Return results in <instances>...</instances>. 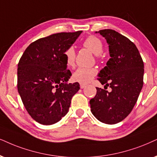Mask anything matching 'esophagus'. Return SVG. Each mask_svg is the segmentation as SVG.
I'll return each instance as SVG.
<instances>
[{"label": "esophagus", "instance_id": "34e87169", "mask_svg": "<svg viewBox=\"0 0 157 157\" xmlns=\"http://www.w3.org/2000/svg\"><path fill=\"white\" fill-rule=\"evenodd\" d=\"M86 86V85H85V84H80V88L81 89H83L85 88V87Z\"/></svg>", "mask_w": 157, "mask_h": 157}]
</instances>
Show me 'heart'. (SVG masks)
<instances>
[{
    "mask_svg": "<svg viewBox=\"0 0 157 157\" xmlns=\"http://www.w3.org/2000/svg\"><path fill=\"white\" fill-rule=\"evenodd\" d=\"M83 46L90 50L96 55V59L100 57V54L103 52L104 45L102 41L98 37L94 35H90L85 39L82 42ZM75 50L73 47H69L64 52V56L66 59V63L69 67H73L75 64ZM96 69L93 67H80L73 73L72 79L75 82H78L81 84H86L92 80V79L96 75Z\"/></svg>",
    "mask_w": 157,
    "mask_h": 157,
    "instance_id": "1",
    "label": "heart"
}]
</instances>
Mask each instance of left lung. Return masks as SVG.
<instances>
[{
    "label": "left lung",
    "mask_w": 157,
    "mask_h": 157,
    "mask_svg": "<svg viewBox=\"0 0 157 157\" xmlns=\"http://www.w3.org/2000/svg\"><path fill=\"white\" fill-rule=\"evenodd\" d=\"M97 33V32H96ZM109 45L111 58L98 73L104 89L96 88L90 101V111L100 122H121L131 112L144 85V64L138 48L128 37L109 29L98 32ZM109 86V92L105 89Z\"/></svg>",
    "instance_id": "1"
}]
</instances>
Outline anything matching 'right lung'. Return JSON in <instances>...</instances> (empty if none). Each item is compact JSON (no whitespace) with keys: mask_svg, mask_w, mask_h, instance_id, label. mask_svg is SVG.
<instances>
[{"mask_svg":"<svg viewBox=\"0 0 157 157\" xmlns=\"http://www.w3.org/2000/svg\"><path fill=\"white\" fill-rule=\"evenodd\" d=\"M82 31L59 33L40 38L26 48L18 64L17 88L26 110L42 124H53L68 112L78 82L67 83L64 52Z\"/></svg>","mask_w":157,"mask_h":157,"instance_id":"add662e5","label":"right lung"}]
</instances>
